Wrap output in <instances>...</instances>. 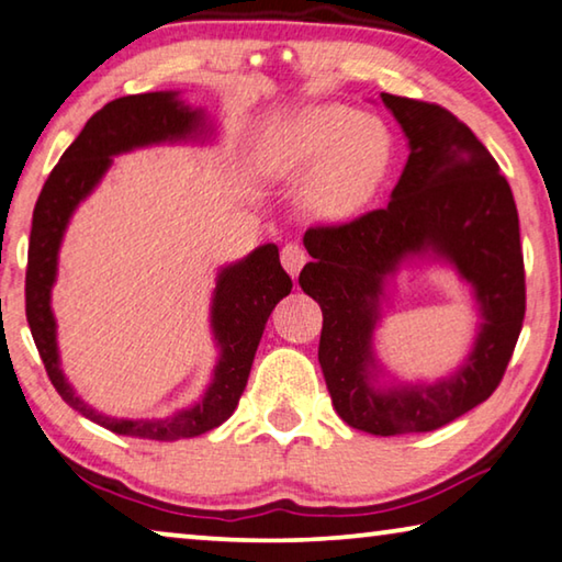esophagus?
I'll use <instances>...</instances> for the list:
<instances>
[{
    "mask_svg": "<svg viewBox=\"0 0 562 562\" xmlns=\"http://www.w3.org/2000/svg\"><path fill=\"white\" fill-rule=\"evenodd\" d=\"M280 260H282L284 270H288V272L292 274V278H297L300 270H302V267H305V262H307V252H305V249H302L300 245L290 243V245L282 247Z\"/></svg>",
    "mask_w": 562,
    "mask_h": 562,
    "instance_id": "34e87169",
    "label": "esophagus"
}]
</instances>
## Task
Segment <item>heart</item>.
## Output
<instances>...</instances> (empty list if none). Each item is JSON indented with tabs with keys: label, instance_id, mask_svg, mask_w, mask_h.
<instances>
[{
	"label": "heart",
	"instance_id": "1",
	"mask_svg": "<svg viewBox=\"0 0 562 562\" xmlns=\"http://www.w3.org/2000/svg\"><path fill=\"white\" fill-rule=\"evenodd\" d=\"M387 124L345 104H317L300 112L272 147L280 175H302L307 210L323 220H347L375 198L393 165Z\"/></svg>",
	"mask_w": 562,
	"mask_h": 562
}]
</instances>
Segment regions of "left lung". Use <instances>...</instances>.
Instances as JSON below:
<instances>
[{
    "mask_svg": "<svg viewBox=\"0 0 562 562\" xmlns=\"http://www.w3.org/2000/svg\"><path fill=\"white\" fill-rule=\"evenodd\" d=\"M380 97L405 132L407 165L382 210L307 229L313 262L300 288L323 310L317 358L337 415L390 438L438 430L495 393L522 329L525 267L510 184L473 130L440 104ZM413 256L456 266L484 323L450 379L378 389L371 335L384 280Z\"/></svg>",
    "mask_w": 562,
    "mask_h": 562,
    "instance_id": "obj_1",
    "label": "left lung"
}]
</instances>
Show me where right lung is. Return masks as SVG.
Listing matches in <instances>:
<instances>
[{
    "label": "right lung",
    "mask_w": 562,
    "mask_h": 562,
    "mask_svg": "<svg viewBox=\"0 0 562 562\" xmlns=\"http://www.w3.org/2000/svg\"><path fill=\"white\" fill-rule=\"evenodd\" d=\"M210 124L202 110H192L177 92H147L120 97L104 104L87 120L79 137L67 147L57 167L44 182L40 200L34 204L30 260H26V323L34 345L47 368V375L69 407L89 420L117 435L147 440H180L212 430L235 413L239 395L245 393L249 368H252L257 345L274 305L290 295L292 280L282 270L278 245H262L245 260L222 267L217 288L212 295V335L220 347L210 387L202 400L162 417V420H117L97 413L79 400L59 368L57 323L52 315V288L57 280L59 245L89 192L94 190L112 165L114 155L130 149L207 137Z\"/></svg>",
    "instance_id": "add662e5"
}]
</instances>
